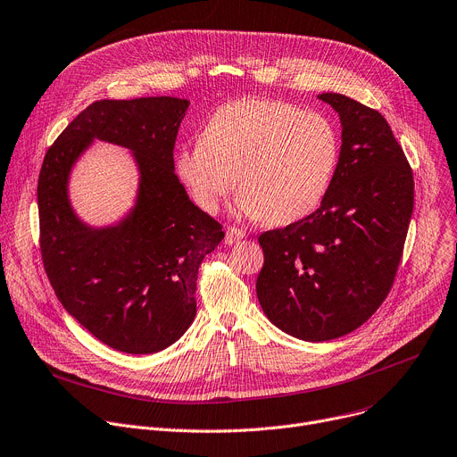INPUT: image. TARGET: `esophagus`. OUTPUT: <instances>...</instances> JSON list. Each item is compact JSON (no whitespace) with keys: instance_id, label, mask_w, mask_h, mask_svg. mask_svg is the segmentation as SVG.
I'll list each match as a JSON object with an SVG mask.
<instances>
[{"instance_id":"34e87169","label":"esophagus","mask_w":457,"mask_h":457,"mask_svg":"<svg viewBox=\"0 0 457 457\" xmlns=\"http://www.w3.org/2000/svg\"><path fill=\"white\" fill-rule=\"evenodd\" d=\"M240 238H244V231H242V229H238V228H235V226L226 229V237H224V242H226L228 245H231V244L238 242Z\"/></svg>"}]
</instances>
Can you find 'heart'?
Masks as SVG:
<instances>
[{
    "label": "heart",
    "instance_id": "b5f03b06",
    "mask_svg": "<svg viewBox=\"0 0 457 457\" xmlns=\"http://www.w3.org/2000/svg\"><path fill=\"white\" fill-rule=\"evenodd\" d=\"M339 154V133L326 114L255 96L207 118L200 142L179 151L177 173L205 213H217L238 184V215L289 224L324 202Z\"/></svg>",
    "mask_w": 457,
    "mask_h": 457
}]
</instances>
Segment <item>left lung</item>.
Returning a JSON list of instances; mask_svg holds the SVG:
<instances>
[{"label": "left lung", "instance_id": "1", "mask_svg": "<svg viewBox=\"0 0 457 457\" xmlns=\"http://www.w3.org/2000/svg\"><path fill=\"white\" fill-rule=\"evenodd\" d=\"M319 100L343 126L334 184L312 215L259 237L257 277L266 317L310 343L350 334L383 304L413 212L411 168L385 116L337 93Z\"/></svg>", "mask_w": 457, "mask_h": 457}]
</instances>
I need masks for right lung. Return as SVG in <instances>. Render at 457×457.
I'll list each match as a JSON object with an SVG mask.
<instances>
[{
  "instance_id": "add662e5",
  "label": "right lung",
  "mask_w": 457,
  "mask_h": 457,
  "mask_svg": "<svg viewBox=\"0 0 457 457\" xmlns=\"http://www.w3.org/2000/svg\"><path fill=\"white\" fill-rule=\"evenodd\" d=\"M187 100H98L49 147L37 179L39 252L63 308L104 345L154 353L179 341L196 313V275L224 238L175 175L173 149ZM93 139L134 151L137 204L116 227L91 228L71 212L66 184Z\"/></svg>"
}]
</instances>
